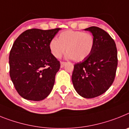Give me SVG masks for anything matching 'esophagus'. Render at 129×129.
Wrapping results in <instances>:
<instances>
[{
    "label": "esophagus",
    "instance_id": "34e87169",
    "mask_svg": "<svg viewBox=\"0 0 129 129\" xmlns=\"http://www.w3.org/2000/svg\"><path fill=\"white\" fill-rule=\"evenodd\" d=\"M66 61H61V63H60V66H61V68H63V66L66 65Z\"/></svg>",
    "mask_w": 129,
    "mask_h": 129
}]
</instances>
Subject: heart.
<instances>
[{
    "label": "heart",
    "mask_w": 129,
    "mask_h": 129,
    "mask_svg": "<svg viewBox=\"0 0 129 129\" xmlns=\"http://www.w3.org/2000/svg\"><path fill=\"white\" fill-rule=\"evenodd\" d=\"M94 43V38L90 33L69 30L60 33L58 40L53 38L49 47L55 58H60L67 49L68 58L80 61L91 54Z\"/></svg>",
    "instance_id": "heart-1"
}]
</instances>
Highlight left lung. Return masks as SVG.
I'll return each instance as SVG.
<instances>
[{"label":"left lung","instance_id":"1","mask_svg":"<svg viewBox=\"0 0 129 129\" xmlns=\"http://www.w3.org/2000/svg\"><path fill=\"white\" fill-rule=\"evenodd\" d=\"M95 40L91 54L74 65L72 82L80 96L90 99L98 97L112 84L117 66L116 43L106 31L97 26L85 29Z\"/></svg>","mask_w":129,"mask_h":129}]
</instances>
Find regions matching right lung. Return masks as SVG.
Segmentation results:
<instances>
[{
    "instance_id": "obj_1",
    "label": "right lung",
    "mask_w": 129,
    "mask_h": 129,
    "mask_svg": "<svg viewBox=\"0 0 129 129\" xmlns=\"http://www.w3.org/2000/svg\"><path fill=\"white\" fill-rule=\"evenodd\" d=\"M60 29H29L14 41L9 56L10 75L23 98L39 101L52 91L60 63L49 44Z\"/></svg>"
}]
</instances>
